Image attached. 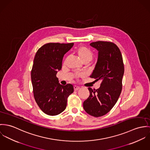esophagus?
Masks as SVG:
<instances>
[{
	"mask_svg": "<svg viewBox=\"0 0 150 150\" xmlns=\"http://www.w3.org/2000/svg\"><path fill=\"white\" fill-rule=\"evenodd\" d=\"M74 90L75 91H77V90H78L80 88V87L79 86H74Z\"/></svg>",
	"mask_w": 150,
	"mask_h": 150,
	"instance_id": "obj_1",
	"label": "esophagus"
}]
</instances>
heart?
Segmentation results:
<instances>
[{"label": "heart", "mask_w": 150, "mask_h": 150, "mask_svg": "<svg viewBox=\"0 0 150 150\" xmlns=\"http://www.w3.org/2000/svg\"><path fill=\"white\" fill-rule=\"evenodd\" d=\"M78 54L83 61L84 60H91L93 57V53L89 49L86 47H81L78 50ZM79 76L82 75V74H79Z\"/></svg>", "instance_id": "1"}]
</instances>
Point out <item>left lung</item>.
<instances>
[{
    "label": "left lung",
    "mask_w": 150,
    "mask_h": 150,
    "mask_svg": "<svg viewBox=\"0 0 150 150\" xmlns=\"http://www.w3.org/2000/svg\"><path fill=\"white\" fill-rule=\"evenodd\" d=\"M90 45L98 51L90 78L101 83L97 90L88 88L90 96L84 101L83 108L88 115L98 117L108 113L116 103L122 90L124 66L121 53L115 44L100 41Z\"/></svg>",
    "instance_id": "obj_1"
}]
</instances>
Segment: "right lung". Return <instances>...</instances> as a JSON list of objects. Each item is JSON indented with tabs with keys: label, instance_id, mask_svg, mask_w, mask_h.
I'll return each mask as SVG.
<instances>
[{
	"label": "right lung",
	"instance_id": "right-lung-1",
	"mask_svg": "<svg viewBox=\"0 0 150 150\" xmlns=\"http://www.w3.org/2000/svg\"><path fill=\"white\" fill-rule=\"evenodd\" d=\"M74 43H48L38 49L34 59L31 71L34 97L45 114L56 116L67 106V98L74 92L71 84L59 83L56 74L62 69L64 55Z\"/></svg>",
	"mask_w": 150,
	"mask_h": 150
}]
</instances>
